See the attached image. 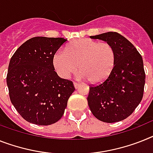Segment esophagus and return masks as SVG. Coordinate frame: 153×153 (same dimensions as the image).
Returning a JSON list of instances; mask_svg holds the SVG:
<instances>
[{
	"label": "esophagus",
	"instance_id": "34e87169",
	"mask_svg": "<svg viewBox=\"0 0 153 153\" xmlns=\"http://www.w3.org/2000/svg\"><path fill=\"white\" fill-rule=\"evenodd\" d=\"M74 88H79V85L78 84V83H76V82H74Z\"/></svg>",
	"mask_w": 153,
	"mask_h": 153
}]
</instances>
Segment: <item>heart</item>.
I'll return each mask as SVG.
<instances>
[{
    "instance_id": "1",
    "label": "heart",
    "mask_w": 153,
    "mask_h": 153,
    "mask_svg": "<svg viewBox=\"0 0 153 153\" xmlns=\"http://www.w3.org/2000/svg\"><path fill=\"white\" fill-rule=\"evenodd\" d=\"M116 53L108 43L81 39L68 45L65 51H58L53 57L55 70L62 79H68L78 69L80 79L92 84L106 80L115 66Z\"/></svg>"
}]
</instances>
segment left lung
<instances>
[{
	"mask_svg": "<svg viewBox=\"0 0 153 153\" xmlns=\"http://www.w3.org/2000/svg\"><path fill=\"white\" fill-rule=\"evenodd\" d=\"M90 38L110 43L116 53V61L103 82L89 87L88 106L98 120L118 122L130 116L142 101L146 82L142 57L130 41L115 32Z\"/></svg>",
	"mask_w": 153,
	"mask_h": 153,
	"instance_id": "obj_1",
	"label": "left lung"
}]
</instances>
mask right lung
I'll list each match as a JSON object with an SVG mask.
<instances>
[{
  "mask_svg": "<svg viewBox=\"0 0 153 153\" xmlns=\"http://www.w3.org/2000/svg\"><path fill=\"white\" fill-rule=\"evenodd\" d=\"M67 39L33 37L11 57L7 85L11 103L25 120L50 125L64 115L68 100L75 88L72 82L54 71L53 57Z\"/></svg>",
  "mask_w": 153,
  "mask_h": 153,
  "instance_id": "right-lung-1",
  "label": "right lung"
}]
</instances>
